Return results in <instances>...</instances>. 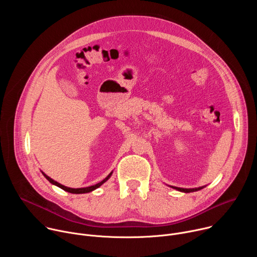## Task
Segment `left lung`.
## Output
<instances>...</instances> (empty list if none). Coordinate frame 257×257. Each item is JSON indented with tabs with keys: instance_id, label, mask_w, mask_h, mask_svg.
Here are the masks:
<instances>
[{
	"instance_id": "left-lung-1",
	"label": "left lung",
	"mask_w": 257,
	"mask_h": 257,
	"mask_svg": "<svg viewBox=\"0 0 257 257\" xmlns=\"http://www.w3.org/2000/svg\"><path fill=\"white\" fill-rule=\"evenodd\" d=\"M171 188L173 189H176L180 192H184V193H190V192H195V191H198V190H201L202 188H204L205 186H201V187H198V188H180V187H175V186H170Z\"/></svg>"
}]
</instances>
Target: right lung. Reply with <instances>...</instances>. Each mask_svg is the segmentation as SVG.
I'll use <instances>...</instances> for the list:
<instances>
[{"label": "right lung", "instance_id": "1", "mask_svg": "<svg viewBox=\"0 0 257 257\" xmlns=\"http://www.w3.org/2000/svg\"><path fill=\"white\" fill-rule=\"evenodd\" d=\"M43 173V175L46 177V179L50 182V183H52L53 185H55V186H58V187H60L61 189H63V190H65V191H67V192H69V193H73V194H82V193H88V192H91V191H93V190H95L96 188H98V187H100L104 182H106L109 178H111V176H112V174H113V172H111L109 173L102 181H100L99 183H97V184H95V185H92V186H88V187H84V188H70V187H67V186H64V185H62V184H60L59 182H57V181H55V180H53L52 178H50L48 175H46L44 172H42Z\"/></svg>", "mask_w": 257, "mask_h": 257}]
</instances>
